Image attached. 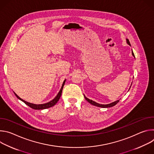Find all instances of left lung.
<instances>
[{"instance_id": "1", "label": "left lung", "mask_w": 154, "mask_h": 154, "mask_svg": "<svg viewBox=\"0 0 154 154\" xmlns=\"http://www.w3.org/2000/svg\"><path fill=\"white\" fill-rule=\"evenodd\" d=\"M126 40H127V43L128 44V45H130V43L129 40H128V39H126ZM131 54H132V55L135 57V55H134V54L133 51L131 52ZM130 87H131V86H130ZM84 97H85V99L89 103H90L91 104H92V105H94V106H96L101 107V108H108V107H112V106H115L116 104H117V103L119 102V100H116V101H115V102H112V103H111L106 104V105H103V104H100V103H97V102H94V101H93V100H91V99H88V98H87L85 95H84Z\"/></svg>"}]
</instances>
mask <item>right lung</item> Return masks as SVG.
Segmentation results:
<instances>
[{"instance_id":"add662e5","label":"right lung","mask_w":154,"mask_h":154,"mask_svg":"<svg viewBox=\"0 0 154 154\" xmlns=\"http://www.w3.org/2000/svg\"><path fill=\"white\" fill-rule=\"evenodd\" d=\"M65 82H66V80H64V81L63 82L62 86L61 88V89H60L59 93H58V94L57 95V96L53 100H52L50 102H49L48 103H43V104H34V103H29L28 102L25 101L23 99H22L21 98H20L16 93H14V94H15L16 96L19 99H20V100L24 102L26 105H27L28 106H29L30 108H32L33 109H46V108H50V107H52V106H54L57 103V102L58 101V100L60 99V98L61 97V93H62V90H63V86L64 85Z\"/></svg>"}]
</instances>
